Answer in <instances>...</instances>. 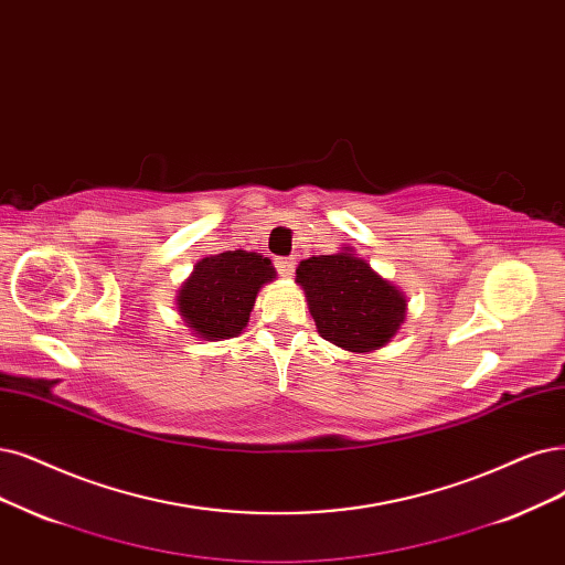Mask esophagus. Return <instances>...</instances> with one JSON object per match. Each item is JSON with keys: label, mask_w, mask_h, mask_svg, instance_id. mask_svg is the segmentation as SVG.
<instances>
[{"label": "esophagus", "mask_w": 565, "mask_h": 565, "mask_svg": "<svg viewBox=\"0 0 565 565\" xmlns=\"http://www.w3.org/2000/svg\"><path fill=\"white\" fill-rule=\"evenodd\" d=\"M275 267L281 277H294L296 271V258H277Z\"/></svg>", "instance_id": "34e87169"}]
</instances>
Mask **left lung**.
<instances>
[{"mask_svg": "<svg viewBox=\"0 0 565 565\" xmlns=\"http://www.w3.org/2000/svg\"><path fill=\"white\" fill-rule=\"evenodd\" d=\"M296 281L305 290L319 335L347 351L382 349L405 321V296L349 246L340 254L302 260Z\"/></svg>", "mask_w": 565, "mask_h": 565, "instance_id": "left-lung-1", "label": "left lung"}]
</instances>
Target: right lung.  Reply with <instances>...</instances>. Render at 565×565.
I'll return each mask as SVG.
<instances>
[{
	"mask_svg": "<svg viewBox=\"0 0 565 565\" xmlns=\"http://www.w3.org/2000/svg\"><path fill=\"white\" fill-rule=\"evenodd\" d=\"M277 277L269 258L254 250H225L202 258L177 296L179 315L206 342L237 338L246 328L263 284Z\"/></svg>",
	"mask_w": 565,
	"mask_h": 565,
	"instance_id": "1",
	"label": "right lung"
}]
</instances>
